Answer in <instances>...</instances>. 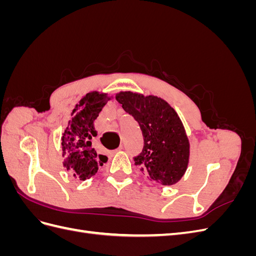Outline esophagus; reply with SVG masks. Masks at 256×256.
I'll list each match as a JSON object with an SVG mask.
<instances>
[{
    "instance_id": "obj_1",
    "label": "esophagus",
    "mask_w": 256,
    "mask_h": 256,
    "mask_svg": "<svg viewBox=\"0 0 256 256\" xmlns=\"http://www.w3.org/2000/svg\"><path fill=\"white\" fill-rule=\"evenodd\" d=\"M122 150V146H120L118 148H116V150H112V152H111V154H115V152H120V150Z\"/></svg>"
}]
</instances>
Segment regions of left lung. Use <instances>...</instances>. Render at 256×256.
Instances as JSON below:
<instances>
[{
	"label": "left lung",
	"mask_w": 256,
	"mask_h": 256,
	"mask_svg": "<svg viewBox=\"0 0 256 256\" xmlns=\"http://www.w3.org/2000/svg\"><path fill=\"white\" fill-rule=\"evenodd\" d=\"M142 130L144 146L134 164L150 180L164 186L176 184L189 164L190 144L180 116L166 100L132 92L115 96Z\"/></svg>",
	"instance_id": "obj_1"
}]
</instances>
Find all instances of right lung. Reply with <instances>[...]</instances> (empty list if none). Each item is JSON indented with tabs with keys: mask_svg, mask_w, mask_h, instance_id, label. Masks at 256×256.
I'll use <instances>...</instances> for the list:
<instances>
[{
	"mask_svg": "<svg viewBox=\"0 0 256 256\" xmlns=\"http://www.w3.org/2000/svg\"><path fill=\"white\" fill-rule=\"evenodd\" d=\"M109 99L106 94L98 92L85 95L76 106L72 114L74 118L68 122L62 136L63 166L80 180L94 176L98 168L108 161L106 156L99 154L92 147V140L97 136L94 122Z\"/></svg>",
	"mask_w": 256,
	"mask_h": 256,
	"instance_id": "add662e5",
	"label": "right lung"
}]
</instances>
